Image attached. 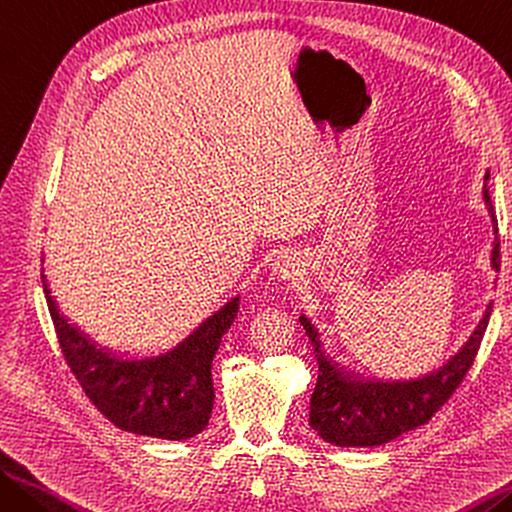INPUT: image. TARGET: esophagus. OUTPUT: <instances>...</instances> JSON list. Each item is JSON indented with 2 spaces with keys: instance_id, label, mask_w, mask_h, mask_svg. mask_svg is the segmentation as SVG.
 I'll return each instance as SVG.
<instances>
[{
  "instance_id": "obj_1",
  "label": "esophagus",
  "mask_w": 512,
  "mask_h": 512,
  "mask_svg": "<svg viewBox=\"0 0 512 512\" xmlns=\"http://www.w3.org/2000/svg\"><path fill=\"white\" fill-rule=\"evenodd\" d=\"M301 258L297 251L286 249V251H279V254L274 256L272 261V274L276 276L279 281H295L297 276L301 274Z\"/></svg>"
}]
</instances>
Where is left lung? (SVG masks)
I'll list each match as a JSON object with an SVG mask.
<instances>
[{
	"instance_id": "obj_1",
	"label": "left lung",
	"mask_w": 512,
	"mask_h": 512,
	"mask_svg": "<svg viewBox=\"0 0 512 512\" xmlns=\"http://www.w3.org/2000/svg\"><path fill=\"white\" fill-rule=\"evenodd\" d=\"M488 179L490 174H485L483 201L488 206L494 236H497L499 229L488 192ZM499 256V238H494L490 256L494 272H499ZM490 313L492 301L485 306L483 317L465 345L447 363L420 379L406 381L367 379L363 374L347 370L345 365L326 354L317 326L308 320L306 313H301L299 322L311 340L317 367H320L311 397V417H308L317 435L335 447H379L429 422L440 406L454 395L472 367L483 333L488 329Z\"/></svg>"
}]
</instances>
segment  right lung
<instances>
[{
    "label": "right lung",
    "mask_w": 512,
    "mask_h": 512,
    "mask_svg": "<svg viewBox=\"0 0 512 512\" xmlns=\"http://www.w3.org/2000/svg\"><path fill=\"white\" fill-rule=\"evenodd\" d=\"M43 288L67 365L88 399L117 429L161 440H188L206 429L215 401L213 356L236 320L240 297H231L172 349L124 356L99 347L67 320L45 274Z\"/></svg>",
    "instance_id": "1"
}]
</instances>
